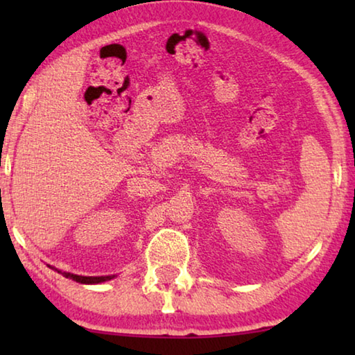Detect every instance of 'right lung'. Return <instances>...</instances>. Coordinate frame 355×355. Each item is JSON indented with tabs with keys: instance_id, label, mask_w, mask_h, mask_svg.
<instances>
[{
	"instance_id": "obj_1",
	"label": "right lung",
	"mask_w": 355,
	"mask_h": 355,
	"mask_svg": "<svg viewBox=\"0 0 355 355\" xmlns=\"http://www.w3.org/2000/svg\"><path fill=\"white\" fill-rule=\"evenodd\" d=\"M61 272V271H58ZM65 277L71 279L78 282V284H86V285H92V284H101V282H106V280H111L114 279V275H105V277H84V275H76V274H70V272H62Z\"/></svg>"
}]
</instances>
